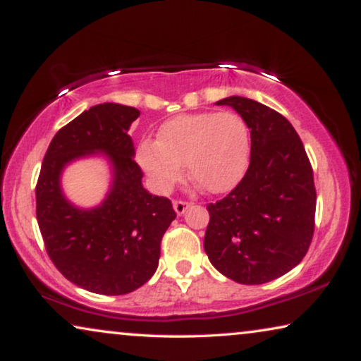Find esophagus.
<instances>
[{
	"label": "esophagus",
	"instance_id": "34e87169",
	"mask_svg": "<svg viewBox=\"0 0 361 361\" xmlns=\"http://www.w3.org/2000/svg\"><path fill=\"white\" fill-rule=\"evenodd\" d=\"M172 205H174V210H176L177 215L185 214V210L190 207L189 202H185V200H174V204H172Z\"/></svg>",
	"mask_w": 361,
	"mask_h": 361
}]
</instances>
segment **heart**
I'll return each mask as SVG.
<instances>
[{
	"mask_svg": "<svg viewBox=\"0 0 361 361\" xmlns=\"http://www.w3.org/2000/svg\"><path fill=\"white\" fill-rule=\"evenodd\" d=\"M250 128L235 111H205L180 115L166 121L157 141L146 140L137 161L152 185L169 192L184 174L199 180L212 194L235 189L250 166Z\"/></svg>",
	"mask_w": 361,
	"mask_h": 361,
	"instance_id": "heart-1",
	"label": "heart"
}]
</instances>
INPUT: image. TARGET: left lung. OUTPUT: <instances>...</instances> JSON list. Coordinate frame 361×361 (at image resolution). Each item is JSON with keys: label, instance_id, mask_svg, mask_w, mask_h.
Segmentation results:
<instances>
[{"label": "left lung", "instance_id": "left-lung-1", "mask_svg": "<svg viewBox=\"0 0 361 361\" xmlns=\"http://www.w3.org/2000/svg\"><path fill=\"white\" fill-rule=\"evenodd\" d=\"M216 105L243 116L251 135L248 171L225 199L209 204L204 248L210 263L240 284H263L295 268L314 235L312 166L293 125L245 97Z\"/></svg>", "mask_w": 361, "mask_h": 361}]
</instances>
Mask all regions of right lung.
I'll return each mask as SVG.
<instances>
[{
	"instance_id": "right-lung-1",
	"label": "right lung",
	"mask_w": 361,
	"mask_h": 361,
	"mask_svg": "<svg viewBox=\"0 0 361 361\" xmlns=\"http://www.w3.org/2000/svg\"><path fill=\"white\" fill-rule=\"evenodd\" d=\"M140 110L120 103L92 106L57 131L36 185V215L49 258L78 288L105 295L133 293L156 273L161 240L176 212L166 197L142 187L128 135ZM102 154L112 167L106 200L78 209L63 195L61 172L71 161Z\"/></svg>"
}]
</instances>
